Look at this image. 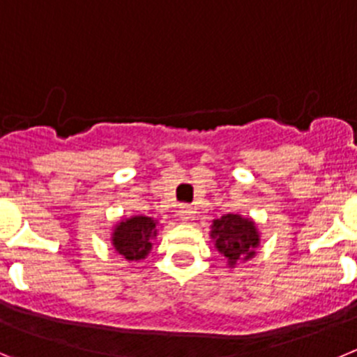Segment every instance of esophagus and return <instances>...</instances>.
<instances>
[{"label":"esophagus","mask_w":357,"mask_h":357,"mask_svg":"<svg viewBox=\"0 0 357 357\" xmlns=\"http://www.w3.org/2000/svg\"><path fill=\"white\" fill-rule=\"evenodd\" d=\"M194 208L190 206V204H181V206H179V210H178V215H179V218H181V220H190L192 217H194Z\"/></svg>","instance_id":"34e87169"}]
</instances>
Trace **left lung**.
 I'll return each instance as SVG.
<instances>
[{
  "instance_id": "1",
  "label": "left lung",
  "mask_w": 357,
  "mask_h": 357,
  "mask_svg": "<svg viewBox=\"0 0 357 357\" xmlns=\"http://www.w3.org/2000/svg\"><path fill=\"white\" fill-rule=\"evenodd\" d=\"M211 238L215 240L218 252L226 256L231 266L242 258H252L255 249L259 245V234L255 222L233 213L213 220Z\"/></svg>"
}]
</instances>
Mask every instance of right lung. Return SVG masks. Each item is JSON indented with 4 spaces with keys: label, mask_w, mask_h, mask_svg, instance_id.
<instances>
[{
    "label": "right lung",
    "mask_w": 357,
    "mask_h": 357,
    "mask_svg": "<svg viewBox=\"0 0 357 357\" xmlns=\"http://www.w3.org/2000/svg\"><path fill=\"white\" fill-rule=\"evenodd\" d=\"M156 236V222L151 217L137 215L123 220L115 227L112 234V243L119 255L124 256L128 261H139L147 256Z\"/></svg>",
    "instance_id": "1"
}]
</instances>
